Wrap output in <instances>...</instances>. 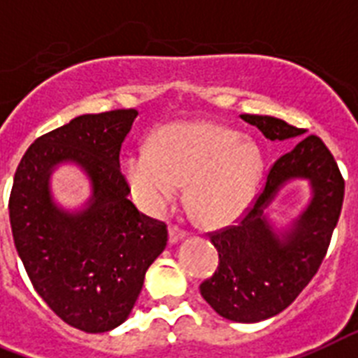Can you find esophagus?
<instances>
[{
    "instance_id": "34e87169",
    "label": "esophagus",
    "mask_w": 358,
    "mask_h": 358,
    "mask_svg": "<svg viewBox=\"0 0 358 358\" xmlns=\"http://www.w3.org/2000/svg\"><path fill=\"white\" fill-rule=\"evenodd\" d=\"M184 237H185V229L178 228L176 224L169 226V243H171V245L178 243V241H182Z\"/></svg>"
}]
</instances>
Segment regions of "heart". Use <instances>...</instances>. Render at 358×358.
I'll return each instance as SVG.
<instances>
[{
	"label": "heart",
	"instance_id": "heart-1",
	"mask_svg": "<svg viewBox=\"0 0 358 358\" xmlns=\"http://www.w3.org/2000/svg\"><path fill=\"white\" fill-rule=\"evenodd\" d=\"M263 169V154L250 138L211 121H185L159 129L150 149L134 150L124 178L150 215L164 213L187 184V204L200 224L220 228L245 213Z\"/></svg>",
	"mask_w": 358,
	"mask_h": 358
}]
</instances>
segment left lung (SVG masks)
I'll return each mask as SVG.
<instances>
[{"instance_id": "1", "label": "left lung", "mask_w": 358, "mask_h": 358, "mask_svg": "<svg viewBox=\"0 0 358 358\" xmlns=\"http://www.w3.org/2000/svg\"><path fill=\"white\" fill-rule=\"evenodd\" d=\"M270 141L303 136L283 119L243 113ZM307 178L313 199L295 226L280 238L264 217V208L283 183ZM344 202V178L333 154L318 136L301 138L275 159L252 208L235 226L211 231L219 252L215 274L200 283V294L222 318L254 324L280 315L298 298L320 268Z\"/></svg>"}]
</instances>
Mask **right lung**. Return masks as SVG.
I'll use <instances>...</instances> for the list:
<instances>
[{"label":"right lung","mask_w":358,"mask_h":358,"mask_svg":"<svg viewBox=\"0 0 358 358\" xmlns=\"http://www.w3.org/2000/svg\"><path fill=\"white\" fill-rule=\"evenodd\" d=\"M138 110L86 113L43 134L23 154L8 199L14 245L34 290L58 318L106 333L129 318L147 270L167 246V226L129 200L119 152ZM73 161L92 180L78 214L54 206L48 176Z\"/></svg>","instance_id":"add662e5"}]
</instances>
